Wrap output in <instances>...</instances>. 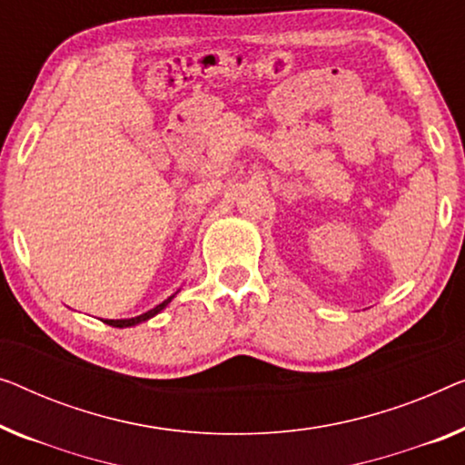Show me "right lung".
I'll return each mask as SVG.
<instances>
[{"label":"right lung","instance_id":"right-lung-1","mask_svg":"<svg viewBox=\"0 0 465 465\" xmlns=\"http://www.w3.org/2000/svg\"><path fill=\"white\" fill-rule=\"evenodd\" d=\"M172 298H173V295H172ZM172 298H167L165 302H161L159 306H154L153 311H149V312H144V314H140V316H134V319H121V321H109V319H106L104 322H106V325H113V327H132V325H138V322L151 319V316H154L157 312L163 311V308L172 302Z\"/></svg>","mask_w":465,"mask_h":465}]
</instances>
